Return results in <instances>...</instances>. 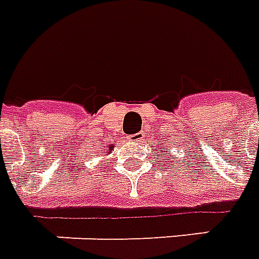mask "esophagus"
Segmentation results:
<instances>
[{
    "mask_svg": "<svg viewBox=\"0 0 259 259\" xmlns=\"http://www.w3.org/2000/svg\"><path fill=\"white\" fill-rule=\"evenodd\" d=\"M142 137H144V134L142 133L134 134L133 137H131V141H142Z\"/></svg>",
    "mask_w": 259,
    "mask_h": 259,
    "instance_id": "obj_1",
    "label": "esophagus"
}]
</instances>
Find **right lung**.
<instances>
[{
    "label": "right lung",
    "instance_id": "1",
    "mask_svg": "<svg viewBox=\"0 0 259 259\" xmlns=\"http://www.w3.org/2000/svg\"><path fill=\"white\" fill-rule=\"evenodd\" d=\"M110 150H113V149H110ZM106 153H109V152H106ZM110 153H111V152H110Z\"/></svg>",
    "mask_w": 259,
    "mask_h": 259
}]
</instances>
